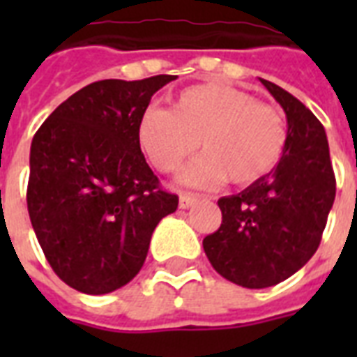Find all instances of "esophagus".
<instances>
[{
  "label": "esophagus",
  "mask_w": 357,
  "mask_h": 357,
  "mask_svg": "<svg viewBox=\"0 0 357 357\" xmlns=\"http://www.w3.org/2000/svg\"><path fill=\"white\" fill-rule=\"evenodd\" d=\"M198 202V196L196 195H189V192H183V195L179 196V207L181 209H189Z\"/></svg>",
  "instance_id": "esophagus-1"
}]
</instances>
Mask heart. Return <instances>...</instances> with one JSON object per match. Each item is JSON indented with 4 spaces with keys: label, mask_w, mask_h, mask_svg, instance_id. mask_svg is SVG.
<instances>
[{
    "label": "heart",
    "mask_w": 357,
    "mask_h": 357,
    "mask_svg": "<svg viewBox=\"0 0 357 357\" xmlns=\"http://www.w3.org/2000/svg\"><path fill=\"white\" fill-rule=\"evenodd\" d=\"M137 140L162 174L176 172L200 140L206 155L181 174L185 183L207 187L228 178L250 185L280 162L287 129L276 109L248 92L202 83L183 89L170 109H146L137 123Z\"/></svg>",
    "instance_id": "b5f03b06"
}]
</instances>
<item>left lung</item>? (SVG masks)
Masks as SVG:
<instances>
[{
	"mask_svg": "<svg viewBox=\"0 0 357 357\" xmlns=\"http://www.w3.org/2000/svg\"><path fill=\"white\" fill-rule=\"evenodd\" d=\"M287 114V142L276 167L248 189L218 200L222 224L204 238L213 268L246 289L287 280L321 244L335 200L326 131L293 94L261 79Z\"/></svg>",
	"mask_w": 357,
	"mask_h": 357,
	"instance_id": "obj_1",
	"label": "left lung"
}]
</instances>
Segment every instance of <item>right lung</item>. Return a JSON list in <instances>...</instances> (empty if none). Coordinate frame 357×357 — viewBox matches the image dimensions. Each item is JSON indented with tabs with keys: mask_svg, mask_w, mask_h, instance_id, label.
<instances>
[{
	"mask_svg": "<svg viewBox=\"0 0 357 357\" xmlns=\"http://www.w3.org/2000/svg\"><path fill=\"white\" fill-rule=\"evenodd\" d=\"M176 75L83 86L31 142L27 211L53 272L85 294L113 293L144 265L150 238L178 196L161 189L137 123Z\"/></svg>",
	"mask_w": 357,
	"mask_h": 357,
	"instance_id": "right-lung-1",
	"label": "right lung"
}]
</instances>
